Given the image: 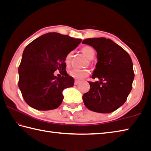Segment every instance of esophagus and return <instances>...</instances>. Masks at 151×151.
<instances>
[{
  "label": "esophagus",
  "mask_w": 151,
  "mask_h": 151,
  "mask_svg": "<svg viewBox=\"0 0 151 151\" xmlns=\"http://www.w3.org/2000/svg\"><path fill=\"white\" fill-rule=\"evenodd\" d=\"M80 83V81H77V80H75V83H74V84H75V85H78V84Z\"/></svg>",
  "instance_id": "1"
}]
</instances>
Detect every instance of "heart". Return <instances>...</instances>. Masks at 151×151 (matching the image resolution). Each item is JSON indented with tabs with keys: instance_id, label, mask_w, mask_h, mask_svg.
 Masks as SVG:
<instances>
[{
	"instance_id": "heart-1",
	"label": "heart",
	"mask_w": 151,
	"mask_h": 151,
	"mask_svg": "<svg viewBox=\"0 0 151 151\" xmlns=\"http://www.w3.org/2000/svg\"><path fill=\"white\" fill-rule=\"evenodd\" d=\"M82 53L88 58L89 60H92L95 54V51L91 47L86 46L82 49ZM73 57V52H69L67 54L65 58V62L67 65H68L71 62ZM89 74V71L88 69H79L74 68L70 69L69 71V75L73 78L78 80H81L88 76Z\"/></svg>"
}]
</instances>
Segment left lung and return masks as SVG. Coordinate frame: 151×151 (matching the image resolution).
Here are the masks:
<instances>
[{"mask_svg": "<svg viewBox=\"0 0 151 151\" xmlns=\"http://www.w3.org/2000/svg\"><path fill=\"white\" fill-rule=\"evenodd\" d=\"M82 43L97 51L98 62L92 78L101 81L89 82L90 89L83 95V101L91 111L111 113L124 103L132 88V59L126 50L110 39L88 38Z\"/></svg>", "mask_w": 151, "mask_h": 151, "instance_id": "1", "label": "left lung"}]
</instances>
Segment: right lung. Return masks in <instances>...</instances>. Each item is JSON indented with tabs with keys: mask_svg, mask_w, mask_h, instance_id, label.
I'll return each mask as SVG.
<instances>
[{
	"mask_svg": "<svg viewBox=\"0 0 151 151\" xmlns=\"http://www.w3.org/2000/svg\"><path fill=\"white\" fill-rule=\"evenodd\" d=\"M81 39L50 32L36 38L24 50L19 67V88L27 103L37 110H50L62 104L64 89L74 79L66 73L65 58L78 46ZM59 70L63 76L56 78Z\"/></svg>",
	"mask_w": 151,
	"mask_h": 151,
	"instance_id": "add662e5",
	"label": "right lung"
}]
</instances>
